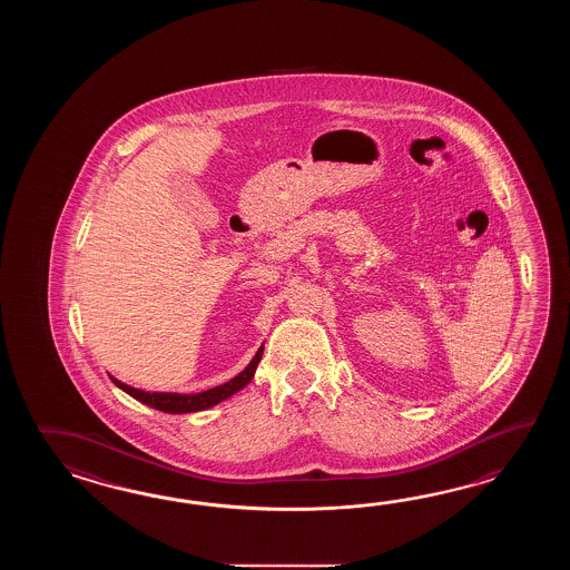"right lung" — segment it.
I'll list each match as a JSON object with an SVG mask.
<instances>
[{"instance_id": "right-lung-1", "label": "right lung", "mask_w": 570, "mask_h": 570, "mask_svg": "<svg viewBox=\"0 0 570 570\" xmlns=\"http://www.w3.org/2000/svg\"><path fill=\"white\" fill-rule=\"evenodd\" d=\"M263 351H265V344L256 351L255 356H253V361L246 364V368H244L243 373H238V375L230 379V381H226L224 385L207 389V391H202V393L145 391V389L130 387V385H126V383L118 381L114 375H109V379H111V383H114L116 387H120L124 393H128V395L134 397V400L145 403V405L153 407V410H158V412H204V410H209V407L218 405L222 401L228 400V397H232L234 393H238L240 389L246 387V385L253 381V376H255L256 373V366H258L261 358H263Z\"/></svg>"}]
</instances>
